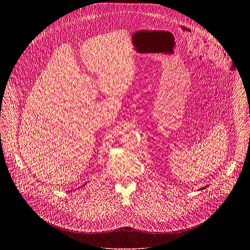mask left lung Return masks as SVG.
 <instances>
[{
    "label": "left lung",
    "instance_id": "obj_1",
    "mask_svg": "<svg viewBox=\"0 0 250 250\" xmlns=\"http://www.w3.org/2000/svg\"><path fill=\"white\" fill-rule=\"evenodd\" d=\"M206 188V187H205V188Z\"/></svg>",
    "mask_w": 250,
    "mask_h": 250
}]
</instances>
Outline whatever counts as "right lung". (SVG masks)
<instances>
[{
  "label": "right lung",
  "instance_id": "obj_1",
  "mask_svg": "<svg viewBox=\"0 0 250 250\" xmlns=\"http://www.w3.org/2000/svg\"><path fill=\"white\" fill-rule=\"evenodd\" d=\"M85 185H86V183H85ZM83 186H84V185H83Z\"/></svg>",
  "mask_w": 250,
  "mask_h": 250
}]
</instances>
